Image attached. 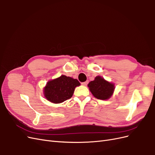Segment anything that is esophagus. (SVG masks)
Segmentation results:
<instances>
[{"label": "esophagus", "mask_w": 155, "mask_h": 155, "mask_svg": "<svg viewBox=\"0 0 155 155\" xmlns=\"http://www.w3.org/2000/svg\"><path fill=\"white\" fill-rule=\"evenodd\" d=\"M88 83V81H85V82L81 83V84H82V85H83V86H87Z\"/></svg>", "instance_id": "1"}]
</instances>
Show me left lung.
I'll return each instance as SVG.
<instances>
[{
    "instance_id": "1",
    "label": "left lung",
    "mask_w": 155,
    "mask_h": 155,
    "mask_svg": "<svg viewBox=\"0 0 155 155\" xmlns=\"http://www.w3.org/2000/svg\"><path fill=\"white\" fill-rule=\"evenodd\" d=\"M92 95L98 100H107L112 96L114 91V84L107 81L101 76H97L94 80L88 84Z\"/></svg>"
}]
</instances>
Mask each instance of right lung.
<instances>
[{"label": "right lung", "mask_w": 155, "mask_h": 155, "mask_svg": "<svg viewBox=\"0 0 155 155\" xmlns=\"http://www.w3.org/2000/svg\"><path fill=\"white\" fill-rule=\"evenodd\" d=\"M80 85L78 79L64 75L48 81L43 89L45 98L53 104H60L70 99L75 88Z\"/></svg>", "instance_id": "obj_1"}]
</instances>
